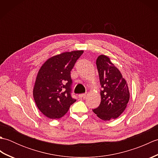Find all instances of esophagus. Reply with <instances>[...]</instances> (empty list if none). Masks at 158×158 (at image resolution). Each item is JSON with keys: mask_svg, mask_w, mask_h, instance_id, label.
Listing matches in <instances>:
<instances>
[{"mask_svg": "<svg viewBox=\"0 0 158 158\" xmlns=\"http://www.w3.org/2000/svg\"><path fill=\"white\" fill-rule=\"evenodd\" d=\"M85 96H86L85 94H81L79 95V97L80 98H85Z\"/></svg>", "mask_w": 158, "mask_h": 158, "instance_id": "esophagus-1", "label": "esophagus"}]
</instances>
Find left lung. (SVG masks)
Instances as JSON below:
<instances>
[{
    "label": "left lung",
    "mask_w": 158,
    "mask_h": 158,
    "mask_svg": "<svg viewBox=\"0 0 158 158\" xmlns=\"http://www.w3.org/2000/svg\"><path fill=\"white\" fill-rule=\"evenodd\" d=\"M96 66L102 90L101 102L93 111L104 121L116 119L125 110L130 99L126 81L106 56H99Z\"/></svg>",
    "instance_id": "left-lung-1"
}]
</instances>
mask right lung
I'll use <instances>...</instances> for the list:
<instances>
[{"label": "right lung", "instance_id": "1", "mask_svg": "<svg viewBox=\"0 0 158 158\" xmlns=\"http://www.w3.org/2000/svg\"><path fill=\"white\" fill-rule=\"evenodd\" d=\"M83 53L77 50L54 56L39 69L33 97L40 111L48 118H61L76 101L71 96L70 71Z\"/></svg>", "mask_w": 158, "mask_h": 158}]
</instances>
